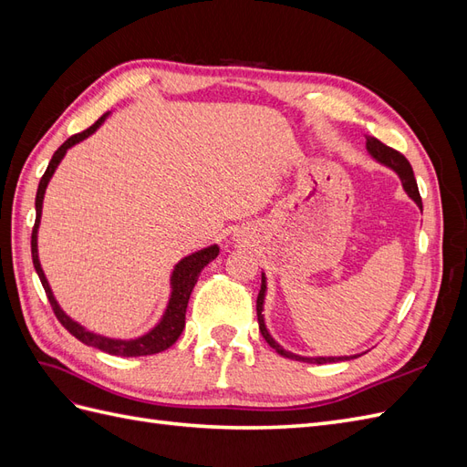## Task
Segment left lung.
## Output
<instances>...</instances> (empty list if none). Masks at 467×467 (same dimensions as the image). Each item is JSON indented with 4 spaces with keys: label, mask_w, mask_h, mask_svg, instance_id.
Segmentation results:
<instances>
[{
    "label": "left lung",
    "mask_w": 467,
    "mask_h": 467,
    "mask_svg": "<svg viewBox=\"0 0 467 467\" xmlns=\"http://www.w3.org/2000/svg\"><path fill=\"white\" fill-rule=\"evenodd\" d=\"M366 151L372 160H376L378 163L389 167L391 171L400 177L403 191L407 192L409 199H411L422 212V202H420V194H419V187H417V181L413 175V169L409 165V161L403 158L400 151H395L391 148H388L386 144H381L378 138L374 136H366ZM265 298H266V276L265 273H261V290L257 296V319H259V329L261 335L265 337V341L271 345L280 357H286L290 360H300V362H307V364H327V362H338V360H350V358H357L360 355H352V357H302V355H296L292 350H286L282 347L276 338L271 335V331L266 329V323H265Z\"/></svg>",
    "instance_id": "obj_1"
}]
</instances>
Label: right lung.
I'll use <instances>...</instances> for the list:
<instances>
[{"label": "right lung", "mask_w": 467, "mask_h": 467, "mask_svg": "<svg viewBox=\"0 0 467 467\" xmlns=\"http://www.w3.org/2000/svg\"><path fill=\"white\" fill-rule=\"evenodd\" d=\"M109 115L110 112H105V115L99 119L93 126H89L88 130L67 138L66 142L54 151L47 171H45V175H42V179L38 182V189H36V199H35L36 220H35V228H33V237H31L33 265H35V271L42 282V286H45V292L48 296V302L54 309L56 317H58L64 327L76 338H79L81 343H86L88 347H95L103 352H109V355H115V357H148V355H155V352L167 350L181 337L182 329H185V314H187L191 292L196 285V280H199L202 268L218 257L220 247L216 244L191 253V255L182 257L173 266L171 276H169V300L165 304V309H163L160 321L155 323L153 327L148 329L146 333L132 337V338H117V337H107L101 333H95V331L88 329L86 325L76 321L74 317H69L62 309V306L58 304V300H56V296L48 285V278H47L45 271H42V265L38 259V225H40V218H42V202H45V192H47L48 182H50L52 175L56 173V169H58V165L62 163V160L66 158L67 150L83 142V140L89 138L91 134H95L99 126L107 120Z\"/></svg>", "instance_id": "obj_1"}]
</instances>
